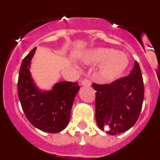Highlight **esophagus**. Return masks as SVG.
Wrapping results in <instances>:
<instances>
[{
	"label": "esophagus",
	"instance_id": "1",
	"mask_svg": "<svg viewBox=\"0 0 160 160\" xmlns=\"http://www.w3.org/2000/svg\"><path fill=\"white\" fill-rule=\"evenodd\" d=\"M81 84L82 85V86L89 87V86H90V85H91V82H90V80H89L88 78H84L82 80V81L81 82Z\"/></svg>",
	"mask_w": 160,
	"mask_h": 160
}]
</instances>
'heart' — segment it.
<instances>
[{
  "label": "heart",
  "instance_id": "b5f03b06",
  "mask_svg": "<svg viewBox=\"0 0 160 160\" xmlns=\"http://www.w3.org/2000/svg\"><path fill=\"white\" fill-rule=\"evenodd\" d=\"M88 62L98 64L99 76L103 81H114L122 75L128 68L129 60L128 56L121 52H114L113 49L98 48L90 51L87 56Z\"/></svg>",
  "mask_w": 160,
  "mask_h": 160
}]
</instances>
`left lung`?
Wrapping results in <instances>:
<instances>
[{
  "instance_id": "8db88e82",
  "label": "left lung",
  "mask_w": 160,
  "mask_h": 160,
  "mask_svg": "<svg viewBox=\"0 0 160 160\" xmlns=\"http://www.w3.org/2000/svg\"><path fill=\"white\" fill-rule=\"evenodd\" d=\"M92 87L96 90V121L102 131L115 135L135 125L144 98L142 76L137 61L128 76L110 84L93 83Z\"/></svg>"
}]
</instances>
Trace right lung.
Masks as SVG:
<instances>
[{
	"label": "right lung",
	"mask_w": 160,
	"mask_h": 160,
	"mask_svg": "<svg viewBox=\"0 0 160 160\" xmlns=\"http://www.w3.org/2000/svg\"><path fill=\"white\" fill-rule=\"evenodd\" d=\"M36 47L23 59L18 82V98L25 116L41 131L58 133L67 127L73 100L80 87L77 82H61L50 91L38 90L29 73Z\"/></svg>",
	"instance_id": "add662e5"
}]
</instances>
